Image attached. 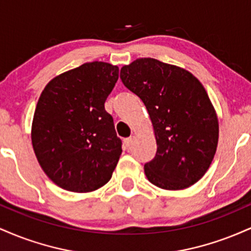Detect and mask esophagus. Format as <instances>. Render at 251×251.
Listing matches in <instances>:
<instances>
[{"label": "esophagus", "mask_w": 251, "mask_h": 251, "mask_svg": "<svg viewBox=\"0 0 251 251\" xmlns=\"http://www.w3.org/2000/svg\"><path fill=\"white\" fill-rule=\"evenodd\" d=\"M133 140H134V138H133V137L126 138V139H124V146H125L126 149H128L129 146H131L132 144H133Z\"/></svg>", "instance_id": "esophagus-1"}]
</instances>
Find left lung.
<instances>
[{"label":"left lung","instance_id":"obj_1","mask_svg":"<svg viewBox=\"0 0 251 251\" xmlns=\"http://www.w3.org/2000/svg\"><path fill=\"white\" fill-rule=\"evenodd\" d=\"M120 77L148 108L157 153L144 170L158 188L177 191L194 185L214 159L220 125L200 80L176 65L140 57L123 66Z\"/></svg>","mask_w":251,"mask_h":251}]
</instances>
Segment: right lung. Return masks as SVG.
<instances>
[{
  "label": "right lung",
  "instance_id": "obj_1",
  "mask_svg": "<svg viewBox=\"0 0 251 251\" xmlns=\"http://www.w3.org/2000/svg\"><path fill=\"white\" fill-rule=\"evenodd\" d=\"M118 77V66L86 62L43 88L31 144L43 172L63 190L87 194L111 179L123 149L105 101Z\"/></svg>",
  "mask_w": 251,
  "mask_h": 251
}]
</instances>
